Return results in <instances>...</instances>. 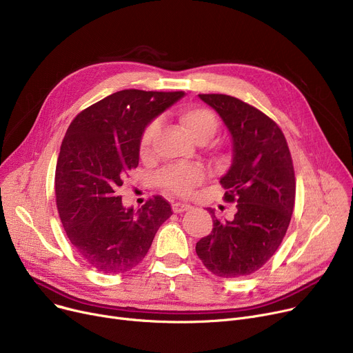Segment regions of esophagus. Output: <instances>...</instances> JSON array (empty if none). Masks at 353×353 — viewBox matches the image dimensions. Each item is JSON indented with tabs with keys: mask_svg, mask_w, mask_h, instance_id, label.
Segmentation results:
<instances>
[{
	"mask_svg": "<svg viewBox=\"0 0 353 353\" xmlns=\"http://www.w3.org/2000/svg\"><path fill=\"white\" fill-rule=\"evenodd\" d=\"M172 208H173L174 213H183V212H188V210L192 209V206L188 205V203H180V201L173 203Z\"/></svg>",
	"mask_w": 353,
	"mask_h": 353,
	"instance_id": "obj_1",
	"label": "esophagus"
}]
</instances>
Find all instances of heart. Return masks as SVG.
<instances>
[{"instance_id": "b5f03b06", "label": "heart", "mask_w": 353, "mask_h": 353, "mask_svg": "<svg viewBox=\"0 0 353 353\" xmlns=\"http://www.w3.org/2000/svg\"><path fill=\"white\" fill-rule=\"evenodd\" d=\"M179 120L181 125L188 130V133L199 143H206L210 140L216 134L219 127L216 113L205 105L183 107L179 111ZM159 128L160 124L157 120H154L148 123L143 130L139 143V150L143 157L152 153L153 141L159 133ZM205 179L206 170L200 164H172L157 174L156 181L165 192L177 196H188Z\"/></svg>"}]
</instances>
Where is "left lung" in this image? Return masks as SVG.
<instances>
[{
  "mask_svg": "<svg viewBox=\"0 0 353 353\" xmlns=\"http://www.w3.org/2000/svg\"><path fill=\"white\" fill-rule=\"evenodd\" d=\"M199 97L232 134L233 160L220 184L237 212L220 221L210 209L213 229L196 243V253L213 274L243 277L261 269L286 234L296 194L293 161L281 127L261 110L226 94Z\"/></svg>",
  "mask_w": 353,
  "mask_h": 353,
  "instance_id": "1",
  "label": "left lung"
}]
</instances>
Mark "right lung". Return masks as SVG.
Segmentation results:
<instances>
[{"instance_id": "right-lung-1", "label": "right lung", "mask_w": 353, "mask_h": 353, "mask_svg": "<svg viewBox=\"0 0 353 353\" xmlns=\"http://www.w3.org/2000/svg\"><path fill=\"white\" fill-rule=\"evenodd\" d=\"M183 94L121 90L83 110L67 128L55 167V201L70 242L99 272L134 269L173 214L161 196L137 212L125 209L119 189L139 165L145 125Z\"/></svg>"}]
</instances>
